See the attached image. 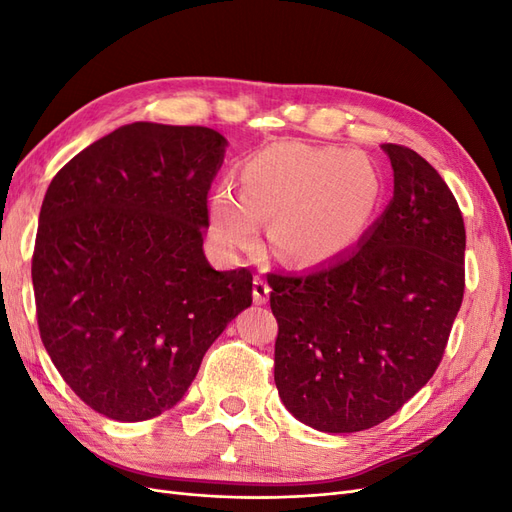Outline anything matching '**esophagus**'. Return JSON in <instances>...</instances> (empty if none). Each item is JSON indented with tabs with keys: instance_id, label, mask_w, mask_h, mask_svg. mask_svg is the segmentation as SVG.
<instances>
[{
	"instance_id": "34e87169",
	"label": "esophagus",
	"mask_w": 512,
	"mask_h": 512,
	"mask_svg": "<svg viewBox=\"0 0 512 512\" xmlns=\"http://www.w3.org/2000/svg\"><path fill=\"white\" fill-rule=\"evenodd\" d=\"M269 292H271V288H269L267 280H262V277H254V290H252L254 303L265 305L269 301Z\"/></svg>"
}]
</instances>
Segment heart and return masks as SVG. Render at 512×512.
<instances>
[{"label": "heart", "instance_id": "obj_1", "mask_svg": "<svg viewBox=\"0 0 512 512\" xmlns=\"http://www.w3.org/2000/svg\"><path fill=\"white\" fill-rule=\"evenodd\" d=\"M380 177L365 156L337 147L282 143L243 166V194L230 185L209 205L211 235L224 250L252 245L273 220L271 245L286 260L320 265L352 247L380 203Z\"/></svg>", "mask_w": 512, "mask_h": 512}]
</instances>
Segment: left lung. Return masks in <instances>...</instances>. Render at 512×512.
I'll return each instance as SVG.
<instances>
[{
	"label": "left lung",
	"mask_w": 512,
	"mask_h": 512,
	"mask_svg": "<svg viewBox=\"0 0 512 512\" xmlns=\"http://www.w3.org/2000/svg\"><path fill=\"white\" fill-rule=\"evenodd\" d=\"M382 149L393 198L356 250L301 275H267L277 393L294 418L327 433L374 427L423 389L466 286L453 192L416 151Z\"/></svg>",
	"instance_id": "1"
}]
</instances>
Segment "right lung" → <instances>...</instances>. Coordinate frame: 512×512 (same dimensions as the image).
Instances as JSON below:
<instances>
[{
	"instance_id": "add662e5",
	"label": "right lung",
	"mask_w": 512,
	"mask_h": 512,
	"mask_svg": "<svg viewBox=\"0 0 512 512\" xmlns=\"http://www.w3.org/2000/svg\"><path fill=\"white\" fill-rule=\"evenodd\" d=\"M226 145L203 126L128 123L44 194L32 258L42 344L113 421L177 406L209 346L252 305L250 269L215 271L203 252Z\"/></svg>"
}]
</instances>
